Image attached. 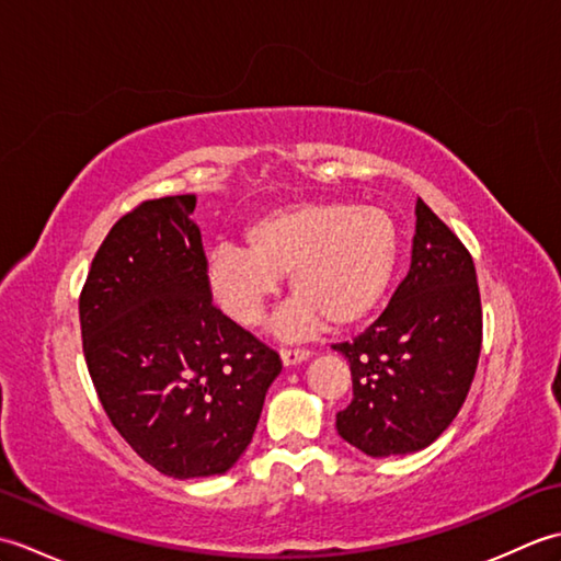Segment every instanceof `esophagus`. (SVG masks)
Here are the masks:
<instances>
[{"label": "esophagus", "mask_w": 561, "mask_h": 561, "mask_svg": "<svg viewBox=\"0 0 561 561\" xmlns=\"http://www.w3.org/2000/svg\"><path fill=\"white\" fill-rule=\"evenodd\" d=\"M282 362L284 366H294L299 362H306L308 356H311V350H304V347H282Z\"/></svg>", "instance_id": "esophagus-1"}]
</instances>
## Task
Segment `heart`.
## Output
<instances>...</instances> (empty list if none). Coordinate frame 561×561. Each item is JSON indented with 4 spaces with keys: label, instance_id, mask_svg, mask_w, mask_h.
Returning <instances> with one entry per match:
<instances>
[{
    "label": "heart",
    "instance_id": "obj_1",
    "mask_svg": "<svg viewBox=\"0 0 561 561\" xmlns=\"http://www.w3.org/2000/svg\"><path fill=\"white\" fill-rule=\"evenodd\" d=\"M245 244L211 250L207 284L233 323L257 328L291 274L296 299L279 320L289 337L359 323L383 301L400 255L396 219L383 207L301 202L267 211L248 226Z\"/></svg>",
    "mask_w": 561,
    "mask_h": 561
}]
</instances>
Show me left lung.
Instances as JSON below:
<instances>
[{
    "instance_id": "left-lung-1",
    "label": "left lung",
    "mask_w": 561,
    "mask_h": 561,
    "mask_svg": "<svg viewBox=\"0 0 561 561\" xmlns=\"http://www.w3.org/2000/svg\"><path fill=\"white\" fill-rule=\"evenodd\" d=\"M412 265L386 311L354 342L332 344L352 371L337 434L371 458L426 448L446 432L472 386L482 350V301L472 255L416 199Z\"/></svg>"
}]
</instances>
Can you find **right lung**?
<instances>
[{"label":"right lung","instance_id":"1","mask_svg":"<svg viewBox=\"0 0 561 561\" xmlns=\"http://www.w3.org/2000/svg\"><path fill=\"white\" fill-rule=\"evenodd\" d=\"M195 195L115 221L79 296L83 356L105 414L169 478L221 474L253 440L279 354L211 304Z\"/></svg>","mask_w":561,"mask_h":561}]
</instances>
